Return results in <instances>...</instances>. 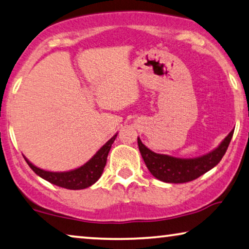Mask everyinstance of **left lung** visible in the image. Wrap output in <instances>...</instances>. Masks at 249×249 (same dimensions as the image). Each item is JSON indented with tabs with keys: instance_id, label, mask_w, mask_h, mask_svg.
Instances as JSON below:
<instances>
[{
	"instance_id": "1",
	"label": "left lung",
	"mask_w": 249,
	"mask_h": 249,
	"mask_svg": "<svg viewBox=\"0 0 249 249\" xmlns=\"http://www.w3.org/2000/svg\"><path fill=\"white\" fill-rule=\"evenodd\" d=\"M232 134L234 129L220 142L216 148L194 159H180L166 154L155 153L146 147L140 137H137V143L146 166L154 177L165 183L180 184L198 178L199 176L215 167L226 153Z\"/></svg>"
}]
</instances>
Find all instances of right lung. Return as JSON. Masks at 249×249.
Here are the masks:
<instances>
[{
    "label": "right lung",
    "instance_id": "right-lung-1",
    "mask_svg": "<svg viewBox=\"0 0 249 249\" xmlns=\"http://www.w3.org/2000/svg\"><path fill=\"white\" fill-rule=\"evenodd\" d=\"M116 136L117 133L98 149L92 159L89 160L85 164H83L82 166L71 169V171H45V169L35 166V165L33 163H31L24 155H23V157H24L26 163L29 164V166L33 169L35 174L42 177L43 179L50 181L51 184L56 185V186H60L63 188L74 189V191L75 189H84L92 186L93 184H95L96 181L100 179L102 173L104 171L106 160H107L109 149L112 147V144L114 143V141H115Z\"/></svg>",
    "mask_w": 249,
    "mask_h": 249
}]
</instances>
